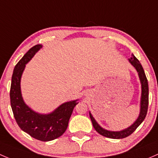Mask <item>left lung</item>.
I'll list each match as a JSON object with an SVG mask.
<instances>
[{
  "label": "left lung",
  "mask_w": 158,
  "mask_h": 158,
  "mask_svg": "<svg viewBox=\"0 0 158 158\" xmlns=\"http://www.w3.org/2000/svg\"><path fill=\"white\" fill-rule=\"evenodd\" d=\"M131 58L128 59L129 62L134 66L135 68L139 74V77L141 81V102H140V113L137 119L135 120L134 123L131 126L128 127L126 129H123L122 131H109V130L104 129L96 122L95 118L93 117L92 114L90 113V117L91 122L93 123V126L95 128L96 131L100 134L101 135L105 136V137L110 138V139H124V138L128 137L130 135L132 134L135 129L141 125V123L144 121L146 115L148 112V80L146 77L145 73H144V69L141 66V63L139 62V60L135 57L134 55H131Z\"/></svg>",
  "instance_id": "obj_1"
}]
</instances>
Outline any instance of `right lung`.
Returning a JSON list of instances; mask_svg holds the SVG:
<instances>
[{
  "mask_svg": "<svg viewBox=\"0 0 158 158\" xmlns=\"http://www.w3.org/2000/svg\"><path fill=\"white\" fill-rule=\"evenodd\" d=\"M43 47L35 45L30 48L16 64L11 80L10 105L19 127L31 137L42 141H48L60 137L67 129L70 117L77 100L66 102L49 114H40L30 108L23 99L20 80L26 64Z\"/></svg>",
  "mask_w": 158,
  "mask_h": 158,
  "instance_id": "1",
  "label": "right lung"
}]
</instances>
